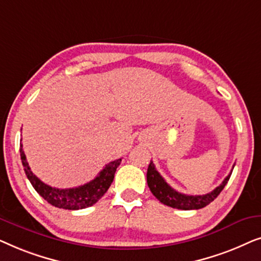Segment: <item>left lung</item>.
I'll list each match as a JSON object with an SVG mask.
<instances>
[{
    "instance_id": "8db88e82",
    "label": "left lung",
    "mask_w": 261,
    "mask_h": 261,
    "mask_svg": "<svg viewBox=\"0 0 261 261\" xmlns=\"http://www.w3.org/2000/svg\"><path fill=\"white\" fill-rule=\"evenodd\" d=\"M230 174L231 171L230 173L224 178L222 183H221L216 189H214L212 192H209V194L197 196L185 195L176 191L166 183L165 179H164V178L160 176L158 171H156L154 164H153L151 160L147 169V184L152 194L154 195L163 204L169 205L171 208L181 210H195L204 208L205 205L212 203L214 199L220 195V192L223 190V188L226 187V184L228 183V180H229L230 178Z\"/></svg>"
}]
</instances>
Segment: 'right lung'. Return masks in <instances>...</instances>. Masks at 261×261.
Here are the masks:
<instances>
[{"mask_svg":"<svg viewBox=\"0 0 261 261\" xmlns=\"http://www.w3.org/2000/svg\"><path fill=\"white\" fill-rule=\"evenodd\" d=\"M20 155L24 167V172L31 184L33 185L35 191L46 199L49 204L57 206V208L67 209V210H78L91 206L108 191V189L113 183L114 174L116 172L117 166L120 165L121 159H116L114 162L106 165L98 176L89 183L81 185L78 188L71 189H58L52 188L49 185L41 181L35 174L31 171L28 165L26 155L22 149V144L20 142Z\"/></svg>","mask_w":261,"mask_h":261,"instance_id":"add662e5","label":"right lung"}]
</instances>
